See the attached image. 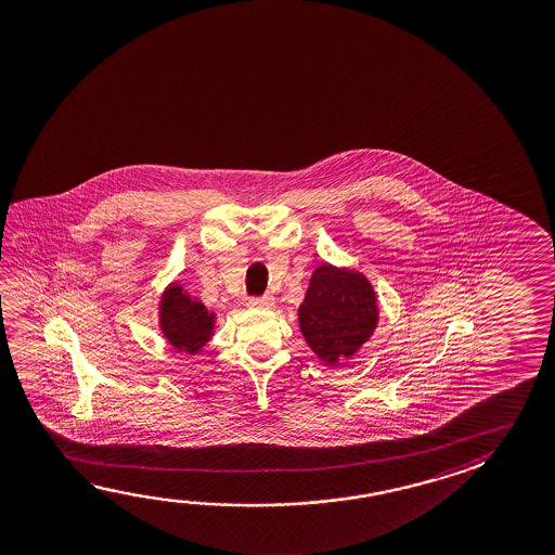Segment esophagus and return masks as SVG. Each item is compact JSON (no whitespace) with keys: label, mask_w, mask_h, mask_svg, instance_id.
Returning <instances> with one entry per match:
<instances>
[{"label":"esophagus","mask_w":555,"mask_h":555,"mask_svg":"<svg viewBox=\"0 0 555 555\" xmlns=\"http://www.w3.org/2000/svg\"><path fill=\"white\" fill-rule=\"evenodd\" d=\"M249 308L251 309H273L274 298L271 296H263V298H254L249 300Z\"/></svg>","instance_id":"esophagus-1"}]
</instances>
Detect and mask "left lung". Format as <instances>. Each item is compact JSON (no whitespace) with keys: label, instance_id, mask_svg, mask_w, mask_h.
<instances>
[{"label":"left lung","instance_id":"8db88e82","mask_svg":"<svg viewBox=\"0 0 555 555\" xmlns=\"http://www.w3.org/2000/svg\"><path fill=\"white\" fill-rule=\"evenodd\" d=\"M309 350L328 367L354 358L379 325V298L362 271L346 264H318L298 308Z\"/></svg>","mask_w":555,"mask_h":555}]
</instances>
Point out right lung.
Listing matches in <instances>:
<instances>
[{"label": "right lung", "mask_w": 555, "mask_h": 555, "mask_svg": "<svg viewBox=\"0 0 555 555\" xmlns=\"http://www.w3.org/2000/svg\"><path fill=\"white\" fill-rule=\"evenodd\" d=\"M156 318L163 338L178 352L197 356L217 333V313L185 291L183 282L166 284L158 304Z\"/></svg>", "instance_id": "add662e5"}]
</instances>
